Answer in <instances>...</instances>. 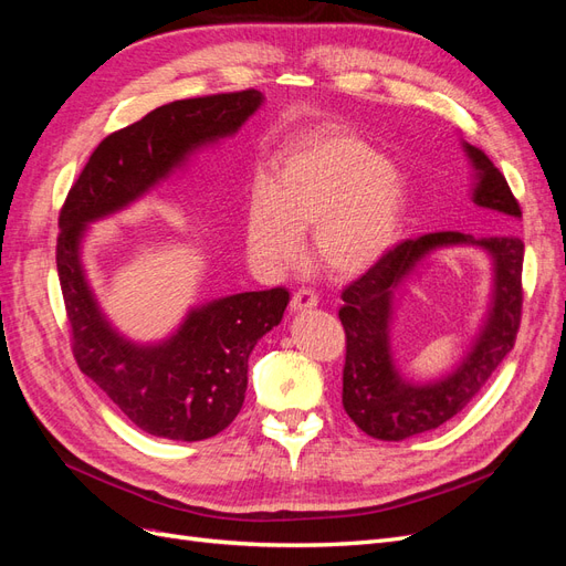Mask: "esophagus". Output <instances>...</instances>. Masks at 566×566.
Here are the masks:
<instances>
[{
    "label": "esophagus",
    "instance_id": "34e87169",
    "mask_svg": "<svg viewBox=\"0 0 566 566\" xmlns=\"http://www.w3.org/2000/svg\"><path fill=\"white\" fill-rule=\"evenodd\" d=\"M318 304V295L310 287H300L297 293L290 300V306H293V312H304V310H312V306Z\"/></svg>",
    "mask_w": 566,
    "mask_h": 566
}]
</instances>
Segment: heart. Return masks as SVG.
I'll list each match as a JSON object with an SVG mask.
<instances>
[{
    "label": "heart",
    "mask_w": 566,
    "mask_h": 566,
    "mask_svg": "<svg viewBox=\"0 0 566 566\" xmlns=\"http://www.w3.org/2000/svg\"><path fill=\"white\" fill-rule=\"evenodd\" d=\"M403 205V179L378 150L345 127H318L281 153L271 179H252L245 245L262 266L285 269L300 260L302 229L312 227L318 264L358 276L391 248Z\"/></svg>",
    "instance_id": "1"
}]
</instances>
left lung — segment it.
Wrapping results in <instances>:
<instances>
[{"label": "left lung", "mask_w": 566, "mask_h": 566, "mask_svg": "<svg viewBox=\"0 0 566 566\" xmlns=\"http://www.w3.org/2000/svg\"><path fill=\"white\" fill-rule=\"evenodd\" d=\"M462 148L474 167L472 200L479 208L520 219V202L501 169L476 146L462 144ZM455 244L482 247L492 256L490 314L471 352L447 379L424 386L403 381L392 366L388 347L392 293L427 253ZM522 262L524 243L517 235L474 238L472 233L439 231L391 248L361 279L345 287V304L339 306V321L347 335L342 406L358 430L382 441H401L437 430L472 401L515 347L522 321Z\"/></svg>", "instance_id": "obj_1"}]
</instances>
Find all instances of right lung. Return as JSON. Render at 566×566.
Instances as JSON below:
<instances>
[{"label":"right lung","instance_id":"right-lung-1","mask_svg":"<svg viewBox=\"0 0 566 566\" xmlns=\"http://www.w3.org/2000/svg\"><path fill=\"white\" fill-rule=\"evenodd\" d=\"M262 104V92L245 90L150 111L96 146L61 208L56 269L75 361L153 437L202 441L227 430L245 401L248 358L256 339L281 323L290 293L271 287L208 302L158 345H136L98 310L82 266V238L87 224L125 210L191 153L233 136Z\"/></svg>","mask_w":566,"mask_h":566}]
</instances>
